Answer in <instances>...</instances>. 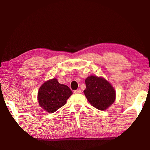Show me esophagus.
I'll return each instance as SVG.
<instances>
[{
	"instance_id": "1",
	"label": "esophagus",
	"mask_w": 150,
	"mask_h": 150,
	"mask_svg": "<svg viewBox=\"0 0 150 150\" xmlns=\"http://www.w3.org/2000/svg\"><path fill=\"white\" fill-rule=\"evenodd\" d=\"M74 94H80L81 93V91L80 89H77V90L74 91Z\"/></svg>"
}]
</instances>
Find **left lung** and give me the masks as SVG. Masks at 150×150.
I'll use <instances>...</instances> for the list:
<instances>
[{
    "mask_svg": "<svg viewBox=\"0 0 150 150\" xmlns=\"http://www.w3.org/2000/svg\"><path fill=\"white\" fill-rule=\"evenodd\" d=\"M86 88L84 91L89 103L101 111L110 107L116 99V91L110 83L103 77L88 76L85 80Z\"/></svg>",
    "mask_w": 150,
    "mask_h": 150,
    "instance_id": "8db88e82",
    "label": "left lung"
}]
</instances>
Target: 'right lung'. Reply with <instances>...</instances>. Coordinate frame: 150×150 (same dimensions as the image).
I'll return each instance as SVG.
<instances>
[{
	"mask_svg": "<svg viewBox=\"0 0 150 150\" xmlns=\"http://www.w3.org/2000/svg\"><path fill=\"white\" fill-rule=\"evenodd\" d=\"M72 94L67 86L60 84L56 78H53L46 81L39 88L38 101L44 110L52 113L64 106Z\"/></svg>",
	"mask_w": 150,
	"mask_h": 150,
	"instance_id": "1",
	"label": "right lung"
}]
</instances>
